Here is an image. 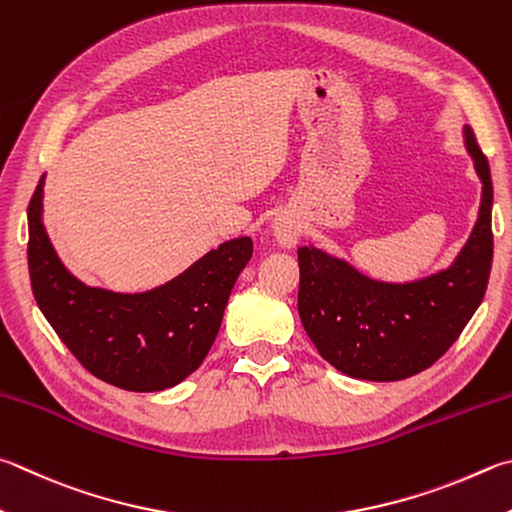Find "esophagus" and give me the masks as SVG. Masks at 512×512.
<instances>
[{
	"mask_svg": "<svg viewBox=\"0 0 512 512\" xmlns=\"http://www.w3.org/2000/svg\"><path fill=\"white\" fill-rule=\"evenodd\" d=\"M271 232H273V239L277 241V246L293 248L302 237V226L293 215L280 212V215L271 221Z\"/></svg>",
	"mask_w": 512,
	"mask_h": 512,
	"instance_id": "34e87169",
	"label": "esophagus"
}]
</instances>
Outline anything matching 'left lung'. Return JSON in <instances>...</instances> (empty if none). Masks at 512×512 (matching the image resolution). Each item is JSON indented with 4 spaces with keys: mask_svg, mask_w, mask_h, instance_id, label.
<instances>
[{
    "mask_svg": "<svg viewBox=\"0 0 512 512\" xmlns=\"http://www.w3.org/2000/svg\"><path fill=\"white\" fill-rule=\"evenodd\" d=\"M463 143L481 179L477 224L457 259L416 282L362 275L315 246L297 248V311L320 356L342 374L374 383L410 378L434 365L466 329L486 295L492 264V181L472 127Z\"/></svg>",
    "mask_w": 512,
    "mask_h": 512,
    "instance_id": "1",
    "label": "left lung"
}]
</instances>
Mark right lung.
<instances>
[{
    "instance_id": "1",
    "label": "right lung",
    "mask_w": 512,
    "mask_h": 512,
    "mask_svg": "<svg viewBox=\"0 0 512 512\" xmlns=\"http://www.w3.org/2000/svg\"><path fill=\"white\" fill-rule=\"evenodd\" d=\"M44 176L29 203L35 302L87 371L127 392H161L197 369L215 342L232 286L253 255L237 237L145 293H114L73 277L42 224Z\"/></svg>"
}]
</instances>
